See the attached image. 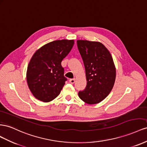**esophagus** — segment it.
Instances as JSON below:
<instances>
[{"mask_svg":"<svg viewBox=\"0 0 147 147\" xmlns=\"http://www.w3.org/2000/svg\"><path fill=\"white\" fill-rule=\"evenodd\" d=\"M75 81H76V79L74 78V79H70L69 80V82L71 83V84H74L75 82Z\"/></svg>","mask_w":147,"mask_h":147,"instance_id":"esophagus-1","label":"esophagus"}]
</instances>
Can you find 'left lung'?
<instances>
[{
	"label": "left lung",
	"mask_w": 147,
	"mask_h": 147,
	"mask_svg": "<svg viewBox=\"0 0 147 147\" xmlns=\"http://www.w3.org/2000/svg\"><path fill=\"white\" fill-rule=\"evenodd\" d=\"M78 48L84 64L87 86L79 97L86 103L102 102L110 93L116 79V68L108 50L99 42L78 40Z\"/></svg>",
	"instance_id": "left-lung-1"
}]
</instances>
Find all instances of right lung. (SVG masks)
<instances>
[{
    "mask_svg": "<svg viewBox=\"0 0 147 147\" xmlns=\"http://www.w3.org/2000/svg\"><path fill=\"white\" fill-rule=\"evenodd\" d=\"M74 40H57L43 45L32 55L28 66L27 83L32 95L49 102L60 94L67 79L61 61L71 51Z\"/></svg>",
    "mask_w": 147,
    "mask_h": 147,
    "instance_id": "right-lung-1",
    "label": "right lung"
}]
</instances>
